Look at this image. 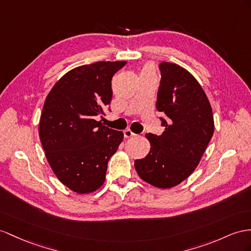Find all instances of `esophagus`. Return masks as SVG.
<instances>
[{"mask_svg":"<svg viewBox=\"0 0 251 251\" xmlns=\"http://www.w3.org/2000/svg\"><path fill=\"white\" fill-rule=\"evenodd\" d=\"M124 137H125V138L136 137V133H133L130 129H126V130H124Z\"/></svg>","mask_w":251,"mask_h":251,"instance_id":"obj_1","label":"esophagus"}]
</instances>
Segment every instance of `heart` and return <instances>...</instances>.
I'll list each match as a JSON object with an SVG mask.
<instances>
[{
    "label": "heart",
    "mask_w": 251,
    "mask_h": 251,
    "mask_svg": "<svg viewBox=\"0 0 251 251\" xmlns=\"http://www.w3.org/2000/svg\"><path fill=\"white\" fill-rule=\"evenodd\" d=\"M143 72H151V68H144V70H143Z\"/></svg>",
    "instance_id": "1"
}]
</instances>
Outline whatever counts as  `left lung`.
Here are the masks:
<instances>
[{
  "label": "left lung",
  "mask_w": 251,
  "mask_h": 251,
  "mask_svg": "<svg viewBox=\"0 0 251 251\" xmlns=\"http://www.w3.org/2000/svg\"><path fill=\"white\" fill-rule=\"evenodd\" d=\"M156 107L163 112L161 136L146 133L151 151L134 161L141 179L159 189L185 180L201 162L214 132L210 101L189 71L176 63L161 62Z\"/></svg>",
  "instance_id": "8db88e82"
}]
</instances>
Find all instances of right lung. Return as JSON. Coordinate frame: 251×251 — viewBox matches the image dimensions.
<instances>
[{
    "label": "right lung",
    "instance_id": "right-lung-1",
    "mask_svg": "<svg viewBox=\"0 0 251 251\" xmlns=\"http://www.w3.org/2000/svg\"><path fill=\"white\" fill-rule=\"evenodd\" d=\"M126 61H99L69 71L48 94L39 137L59 181L77 194L105 182L108 161L123 141V131L96 121L112 99L111 79Z\"/></svg>",
    "mask_w": 251,
    "mask_h": 251
}]
</instances>
